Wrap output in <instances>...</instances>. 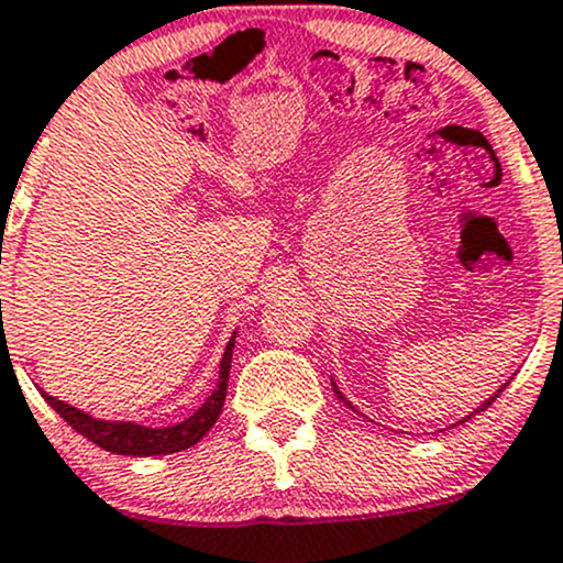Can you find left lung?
<instances>
[{"mask_svg":"<svg viewBox=\"0 0 563 563\" xmlns=\"http://www.w3.org/2000/svg\"><path fill=\"white\" fill-rule=\"evenodd\" d=\"M505 385H508V383H503V385H500V388H497V390H495V396H489V399H486V401L482 404V407H476V409H473V412H471V415H478V412H484V409H486V407H489V404H492V401H495V399H497V396H500V394H503V390H505ZM332 388H334V394H338V399H340V401H343V404H345V407H351V409H353V412H356V407H353V404H351V401H345V396H343V394H340V388H338V385H332ZM471 415H468V418H463V420H460V422L471 420Z\"/></svg>","mask_w":563,"mask_h":563,"instance_id":"1","label":"left lung"}]
</instances>
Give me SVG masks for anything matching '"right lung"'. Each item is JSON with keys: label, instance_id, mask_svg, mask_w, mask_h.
<instances>
[{"label": "right lung", "instance_id": "add662e5", "mask_svg": "<svg viewBox=\"0 0 563 563\" xmlns=\"http://www.w3.org/2000/svg\"><path fill=\"white\" fill-rule=\"evenodd\" d=\"M233 343H236V332L231 334L229 345H225L223 358H220V380L218 388L207 396V401L201 404L191 418H186L178 426L167 428H148L137 426V422H124V420H100L92 415L81 412V409L71 407V404L58 401L55 396H49L47 390H42L44 401L60 415L74 431L90 439L92 444H98L100 450L113 452V454H130V457H151V454H173L188 446L199 444L201 435L214 426V420L223 412L225 390H229V372H231V356H233Z\"/></svg>", "mask_w": 563, "mask_h": 563}]
</instances>
